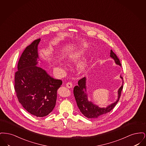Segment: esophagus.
Masks as SVG:
<instances>
[{"label":"esophagus","mask_w":146,"mask_h":146,"mask_svg":"<svg viewBox=\"0 0 146 146\" xmlns=\"http://www.w3.org/2000/svg\"><path fill=\"white\" fill-rule=\"evenodd\" d=\"M66 87H67V88H69V89L72 88V86H73L72 84L71 83H70V82H68V83H66Z\"/></svg>","instance_id":"1"}]
</instances>
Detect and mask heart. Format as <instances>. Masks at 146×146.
Here are the masks:
<instances>
[{
	"label": "heart",
	"instance_id": "1",
	"mask_svg": "<svg viewBox=\"0 0 146 146\" xmlns=\"http://www.w3.org/2000/svg\"><path fill=\"white\" fill-rule=\"evenodd\" d=\"M84 51L82 49H77V50H74L72 51H70V53L66 56V59L67 61L70 62H76L78 60H79L82 56H83ZM60 65L62 66L65 69V65L64 63L61 62L59 63ZM88 68V62L86 60H84L83 61L80 63L78 66V70L83 73Z\"/></svg>",
	"mask_w": 146,
	"mask_h": 146
}]
</instances>
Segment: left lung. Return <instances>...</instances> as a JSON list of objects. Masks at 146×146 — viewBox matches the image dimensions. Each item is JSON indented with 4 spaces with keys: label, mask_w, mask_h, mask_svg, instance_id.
<instances>
[{
    "label": "left lung",
    "mask_w": 146,
    "mask_h": 146,
    "mask_svg": "<svg viewBox=\"0 0 146 146\" xmlns=\"http://www.w3.org/2000/svg\"><path fill=\"white\" fill-rule=\"evenodd\" d=\"M110 56L112 58L116 64L121 67V63L117 55L111 50ZM120 78L123 80L121 86L118 90V98L117 100L106 107H100L98 105L94 104L92 102L89 101L88 95L86 90V78L84 77L78 81V85L74 88V95L76 100V104L82 113L85 117L89 119L99 118L105 114L110 112L118 103L120 97L121 92L123 89V79L121 76Z\"/></svg>",
    "instance_id": "8db88e82"
}]
</instances>
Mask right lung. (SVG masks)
Segmentation results:
<instances>
[{"label": "right lung", "instance_id": "obj_1", "mask_svg": "<svg viewBox=\"0 0 146 146\" xmlns=\"http://www.w3.org/2000/svg\"><path fill=\"white\" fill-rule=\"evenodd\" d=\"M40 41L38 39L32 42L21 55L15 73V90L19 102L28 113L43 117L54 108L57 91L62 82L37 66L40 61L38 52Z\"/></svg>", "mask_w": 146, "mask_h": 146}]
</instances>
